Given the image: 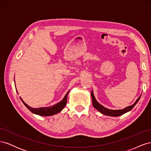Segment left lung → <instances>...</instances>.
I'll return each mask as SVG.
<instances>
[{
    "instance_id": "8db88e82",
    "label": "left lung",
    "mask_w": 151,
    "mask_h": 151,
    "mask_svg": "<svg viewBox=\"0 0 151 151\" xmlns=\"http://www.w3.org/2000/svg\"><path fill=\"white\" fill-rule=\"evenodd\" d=\"M91 98H92L93 105L94 108H95L98 111H99L100 113L103 114V115H107V116H119L123 115L124 113L130 111L131 109L135 106V104L137 103V102L139 101V100L140 99V96H140L138 98V99L136 100L135 102L133 104L131 105V106H127V107L123 108V109H110L105 108L104 106H103V105L99 104L97 101V100L96 99V98L94 97V95L93 93V90L91 91Z\"/></svg>"
}]
</instances>
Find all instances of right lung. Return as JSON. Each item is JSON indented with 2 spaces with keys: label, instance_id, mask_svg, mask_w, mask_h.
Listing matches in <instances>:
<instances>
[{
  "label": "right lung",
  "instance_id": "right-lung-1",
  "mask_svg": "<svg viewBox=\"0 0 151 151\" xmlns=\"http://www.w3.org/2000/svg\"><path fill=\"white\" fill-rule=\"evenodd\" d=\"M17 91V90H16ZM69 93V91H68L64 98H63L62 101L60 102L57 103V104L53 105L51 106H47V107H41V108H32L29 106V105L27 104L22 99L21 97L20 99L23 103V104L25 105L26 107H27L30 111H31L33 113L36 114V115H38L40 116H52L53 115H55V114L58 113L60 112L62 109L67 104V96L68 94Z\"/></svg>",
  "mask_w": 151,
  "mask_h": 151
}]
</instances>
